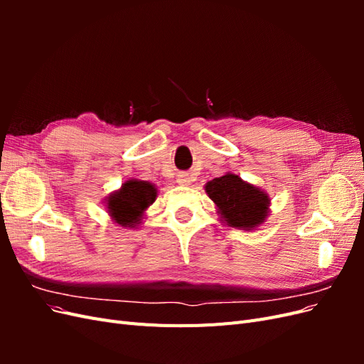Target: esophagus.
I'll use <instances>...</instances> for the list:
<instances>
[{"mask_svg": "<svg viewBox=\"0 0 364 364\" xmlns=\"http://www.w3.org/2000/svg\"><path fill=\"white\" fill-rule=\"evenodd\" d=\"M178 183L179 185H190L191 183V178L188 174H185V173H181V174H178Z\"/></svg>", "mask_w": 364, "mask_h": 364, "instance_id": "esophagus-1", "label": "esophagus"}]
</instances>
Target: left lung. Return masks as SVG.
<instances>
[{
  "mask_svg": "<svg viewBox=\"0 0 364 364\" xmlns=\"http://www.w3.org/2000/svg\"><path fill=\"white\" fill-rule=\"evenodd\" d=\"M205 191L222 222L230 228L253 230L270 214L269 194L230 171L206 182Z\"/></svg>",
  "mask_w": 364,
  "mask_h": 364,
  "instance_id": "8db88e82",
  "label": "left lung"
}]
</instances>
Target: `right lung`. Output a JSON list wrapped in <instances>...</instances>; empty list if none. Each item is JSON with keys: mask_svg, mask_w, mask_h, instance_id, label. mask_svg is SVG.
<instances>
[{"mask_svg": "<svg viewBox=\"0 0 364 364\" xmlns=\"http://www.w3.org/2000/svg\"><path fill=\"white\" fill-rule=\"evenodd\" d=\"M155 183L129 179L121 188L109 194L105 203L114 222L123 228H136L142 223L147 208L156 200Z\"/></svg>", "mask_w": 364, "mask_h": 364, "instance_id": "obj_1", "label": "right lung"}]
</instances>
